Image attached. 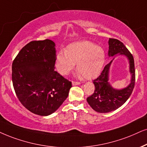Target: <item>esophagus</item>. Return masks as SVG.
Wrapping results in <instances>:
<instances>
[{
    "label": "esophagus",
    "mask_w": 147,
    "mask_h": 147,
    "mask_svg": "<svg viewBox=\"0 0 147 147\" xmlns=\"http://www.w3.org/2000/svg\"><path fill=\"white\" fill-rule=\"evenodd\" d=\"M81 84V83L79 82H75V81H72V85H73V86H75V85H79Z\"/></svg>",
    "instance_id": "esophagus-1"
}]
</instances>
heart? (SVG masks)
<instances>
[{"label":"heart","instance_id":"obj_1","mask_svg":"<svg viewBox=\"0 0 147 147\" xmlns=\"http://www.w3.org/2000/svg\"><path fill=\"white\" fill-rule=\"evenodd\" d=\"M105 62V53L102 48L90 41L83 40L68 45L66 51L58 52L55 66L60 74L67 75L77 63L78 75L92 79L100 73Z\"/></svg>","mask_w":147,"mask_h":147}]
</instances>
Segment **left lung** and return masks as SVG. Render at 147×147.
Listing matches in <instances>:
<instances>
[{"mask_svg":"<svg viewBox=\"0 0 147 147\" xmlns=\"http://www.w3.org/2000/svg\"><path fill=\"white\" fill-rule=\"evenodd\" d=\"M109 45L108 55L109 57L115 55H124L127 57L129 62L131 79L127 87L119 90L114 88L109 82V71L115 57L106 65L100 75L93 81L95 86L94 94L87 98L90 107L96 112L100 113L111 112L121 107L131 96L135 84L134 61L132 55L123 42L117 39L109 38Z\"/></svg>","mask_w":147,"mask_h":147,"instance_id":"obj_1","label":"left lung"}]
</instances>
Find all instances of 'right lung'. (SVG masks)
I'll use <instances>...</instances> for the list:
<instances>
[{"label": "right lung", "instance_id": "add662e5", "mask_svg": "<svg viewBox=\"0 0 147 147\" xmlns=\"http://www.w3.org/2000/svg\"><path fill=\"white\" fill-rule=\"evenodd\" d=\"M55 44L51 40L31 41L12 64V81L20 102L34 114L48 116L68 96L72 83L55 71Z\"/></svg>", "mask_w": 147, "mask_h": 147}]
</instances>
